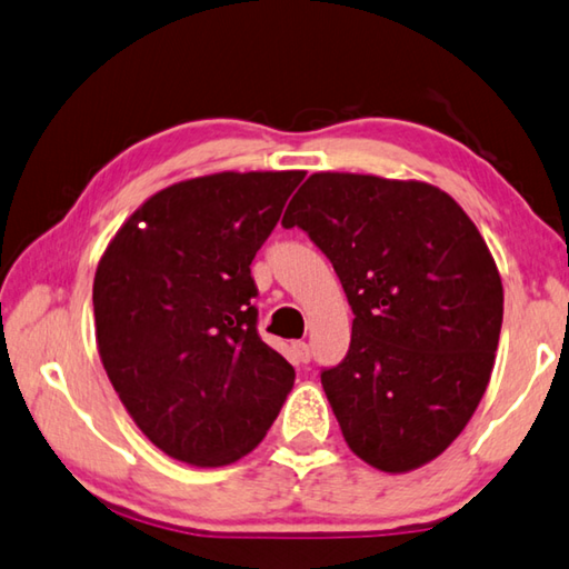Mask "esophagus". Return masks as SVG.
<instances>
[{
	"instance_id": "1",
	"label": "esophagus",
	"mask_w": 569,
	"mask_h": 569,
	"mask_svg": "<svg viewBox=\"0 0 569 569\" xmlns=\"http://www.w3.org/2000/svg\"><path fill=\"white\" fill-rule=\"evenodd\" d=\"M292 353H295L297 363H307L309 361V345H305V341H295Z\"/></svg>"
}]
</instances>
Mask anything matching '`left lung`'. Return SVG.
<instances>
[{
	"label": "left lung",
	"mask_w": 569,
	"mask_h": 569,
	"mask_svg": "<svg viewBox=\"0 0 569 569\" xmlns=\"http://www.w3.org/2000/svg\"><path fill=\"white\" fill-rule=\"evenodd\" d=\"M325 252L353 312L345 361L321 371L363 463L409 473L451 446L488 389L502 282L483 234L423 180L315 173L282 218Z\"/></svg>",
	"instance_id": "8db88e82"
}]
</instances>
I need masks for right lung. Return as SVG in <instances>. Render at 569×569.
Here are the masks:
<instances>
[{
  "label": "right lung",
  "instance_id": "add662e5",
  "mask_svg": "<svg viewBox=\"0 0 569 569\" xmlns=\"http://www.w3.org/2000/svg\"><path fill=\"white\" fill-rule=\"evenodd\" d=\"M305 170L200 176L158 190L103 250L96 347L143 436L196 468L260 446L295 369L254 329L250 264Z\"/></svg>",
  "mask_w": 569,
  "mask_h": 569
}]
</instances>
